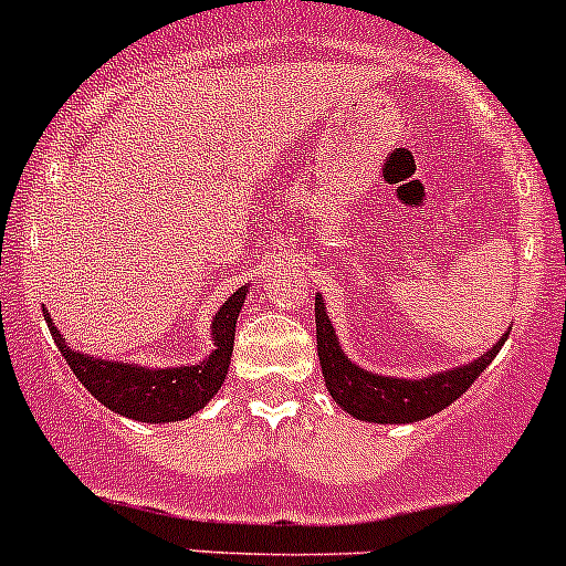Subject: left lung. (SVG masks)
Segmentation results:
<instances>
[{"label":"left lung","instance_id":"8db88e82","mask_svg":"<svg viewBox=\"0 0 566 566\" xmlns=\"http://www.w3.org/2000/svg\"><path fill=\"white\" fill-rule=\"evenodd\" d=\"M315 323H317V356L323 367L325 386L336 405L347 410L350 416L361 421H378V424H405V421H419L427 416L438 413L447 405H452L460 394L471 389L473 380L484 373L490 361L495 358L504 339L476 358L468 367L452 369V373L432 375L421 380H399L373 375L367 369L356 367L347 361L342 353L339 342L334 336V325L323 310L319 295L315 298Z\"/></svg>","mask_w":566,"mask_h":566}]
</instances>
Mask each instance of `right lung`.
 Listing matches in <instances>:
<instances>
[{
    "label": "right lung",
    "mask_w": 566,
    "mask_h": 566,
    "mask_svg": "<svg viewBox=\"0 0 566 566\" xmlns=\"http://www.w3.org/2000/svg\"><path fill=\"white\" fill-rule=\"evenodd\" d=\"M247 287L238 290L230 301L219 310L213 319V356L205 358L197 367H177V369H145L134 364H114L90 358L84 353L67 350L60 331L51 325L56 347L65 356L67 367L73 369L84 389L93 394L98 402H104L114 413H123L128 419L139 421H180L197 413L208 399L221 389L230 369L232 342H235V323L241 312Z\"/></svg>",
    "instance_id": "add662e5"
}]
</instances>
